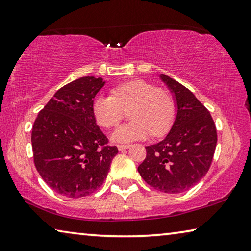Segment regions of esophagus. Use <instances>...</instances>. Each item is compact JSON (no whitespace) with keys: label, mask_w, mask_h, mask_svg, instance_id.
<instances>
[{"label":"esophagus","mask_w":251,"mask_h":251,"mask_svg":"<svg viewBox=\"0 0 251 251\" xmlns=\"http://www.w3.org/2000/svg\"><path fill=\"white\" fill-rule=\"evenodd\" d=\"M129 147H130V145H118V150H119L120 151L128 150Z\"/></svg>","instance_id":"esophagus-1"}]
</instances>
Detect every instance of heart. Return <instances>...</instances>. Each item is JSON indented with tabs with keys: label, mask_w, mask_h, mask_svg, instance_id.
Returning <instances> with one entry per match:
<instances>
[{
	"label": "heart",
	"mask_w": 251,
	"mask_h": 251,
	"mask_svg": "<svg viewBox=\"0 0 251 251\" xmlns=\"http://www.w3.org/2000/svg\"><path fill=\"white\" fill-rule=\"evenodd\" d=\"M112 95H100L94 100L93 113L96 122L103 128H114L121 121L123 110L129 108V119L132 120L112 133L113 143L128 144L145 139L151 133L159 136L171 126L174 101L166 90L138 79L117 86Z\"/></svg>",
	"instance_id": "1"
}]
</instances>
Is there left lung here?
<instances>
[{"mask_svg": "<svg viewBox=\"0 0 251 251\" xmlns=\"http://www.w3.org/2000/svg\"><path fill=\"white\" fill-rule=\"evenodd\" d=\"M159 78L173 95L176 119L164 139L146 147V158L138 172L156 190L180 194L206 176L217 133L210 113L190 90L166 75Z\"/></svg>", "mask_w": 251, "mask_h": 251, "instance_id": "left-lung-1", "label": "left lung"}]
</instances>
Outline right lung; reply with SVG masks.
I'll use <instances>...</instances> for the list:
<instances>
[{
    "instance_id": "right-lung-1",
    "label": "right lung",
    "mask_w": 251,
    "mask_h": 251,
    "mask_svg": "<svg viewBox=\"0 0 251 251\" xmlns=\"http://www.w3.org/2000/svg\"><path fill=\"white\" fill-rule=\"evenodd\" d=\"M105 80L82 77L63 86L36 118L31 131L34 162L42 179L57 194L80 198L106 179L115 146H106L93 113Z\"/></svg>"
}]
</instances>
